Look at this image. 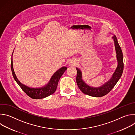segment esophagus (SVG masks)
Returning a JSON list of instances; mask_svg holds the SVG:
<instances>
[{"label": "esophagus", "instance_id": "obj_1", "mask_svg": "<svg viewBox=\"0 0 135 135\" xmlns=\"http://www.w3.org/2000/svg\"><path fill=\"white\" fill-rule=\"evenodd\" d=\"M77 62L76 60L75 59H71L70 61H69V65L70 66H75L76 65Z\"/></svg>", "mask_w": 135, "mask_h": 135}]
</instances>
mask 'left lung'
Returning a JSON list of instances; mask_svg holds the SVG:
<instances>
[{
	"label": "left lung",
	"instance_id": "1",
	"mask_svg": "<svg viewBox=\"0 0 135 135\" xmlns=\"http://www.w3.org/2000/svg\"><path fill=\"white\" fill-rule=\"evenodd\" d=\"M117 53V57L118 62V67L114 73L110 80L98 88H93L88 85L82 79V72L80 69L76 68L77 76L76 83L80 90L85 94L95 97H100L108 93L114 87L120 79L123 70V59L121 49L118 42L117 37L115 35L113 37Z\"/></svg>",
	"mask_w": 135,
	"mask_h": 135
}]
</instances>
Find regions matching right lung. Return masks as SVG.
Segmentation results:
<instances>
[{"label":"right lung","instance_id":"add662e5","mask_svg":"<svg viewBox=\"0 0 135 135\" xmlns=\"http://www.w3.org/2000/svg\"><path fill=\"white\" fill-rule=\"evenodd\" d=\"M67 69V67H63L59 69L57 71H56L52 76V78L49 83L45 86L40 88H32L23 84L17 79L13 69L12 55L11 70L14 80L18 84V85L20 86L22 90L29 96V97L35 99H42L47 97L48 96L54 93L57 88V84H58V82L60 78Z\"/></svg>","mask_w":135,"mask_h":135}]
</instances>
